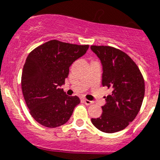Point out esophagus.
<instances>
[{
  "label": "esophagus",
  "mask_w": 160,
  "mask_h": 160,
  "mask_svg": "<svg viewBox=\"0 0 160 160\" xmlns=\"http://www.w3.org/2000/svg\"><path fill=\"white\" fill-rule=\"evenodd\" d=\"M83 101H84V103H85L86 105H92V104H93V101H89V100H88V99H84V100H83Z\"/></svg>",
  "instance_id": "obj_1"
}]
</instances>
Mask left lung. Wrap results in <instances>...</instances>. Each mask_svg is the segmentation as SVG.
Returning a JSON list of instances; mask_svg holds the SVG:
<instances>
[{"label":"left lung","mask_w":160,"mask_h":160,"mask_svg":"<svg viewBox=\"0 0 160 160\" xmlns=\"http://www.w3.org/2000/svg\"><path fill=\"white\" fill-rule=\"evenodd\" d=\"M91 49L102 64V85L112 90L105 97L101 117L92 118V122L103 132H117L128 126L141 109L144 78L135 62L119 49L109 46H92Z\"/></svg>","instance_id":"8db88e82"}]
</instances>
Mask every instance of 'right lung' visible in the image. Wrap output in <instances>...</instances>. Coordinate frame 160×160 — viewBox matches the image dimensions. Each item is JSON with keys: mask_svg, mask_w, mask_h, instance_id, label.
Here are the masks:
<instances>
[{"mask_svg": "<svg viewBox=\"0 0 160 160\" xmlns=\"http://www.w3.org/2000/svg\"><path fill=\"white\" fill-rule=\"evenodd\" d=\"M88 45L51 40L35 48L23 65L21 88L32 117L41 125L56 128L64 124L80 103L59 87L68 78L69 67L88 50Z\"/></svg>", "mask_w": 160, "mask_h": 160, "instance_id": "add662e5", "label": "right lung"}]
</instances>
